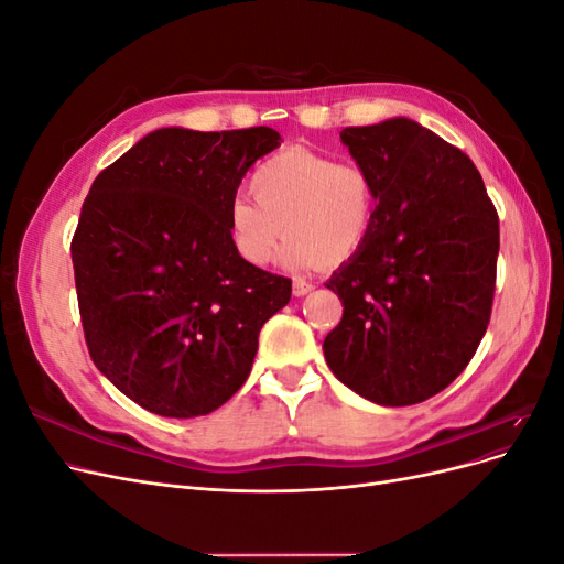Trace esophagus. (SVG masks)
Instances as JSON below:
<instances>
[{
    "instance_id": "obj_1",
    "label": "esophagus",
    "mask_w": 564,
    "mask_h": 564,
    "mask_svg": "<svg viewBox=\"0 0 564 564\" xmlns=\"http://www.w3.org/2000/svg\"><path fill=\"white\" fill-rule=\"evenodd\" d=\"M315 289V284L313 282H305V280H301V278H296L294 282H292V292H294V296H305V294H311Z\"/></svg>"
}]
</instances>
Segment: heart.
Here are the masks:
<instances>
[{
    "mask_svg": "<svg viewBox=\"0 0 564 564\" xmlns=\"http://www.w3.org/2000/svg\"><path fill=\"white\" fill-rule=\"evenodd\" d=\"M249 191L253 199L237 195L228 202L226 228L237 256L253 268L270 263L282 228L289 237L280 263L289 270L344 263L369 235L373 191L352 162L286 148L253 169Z\"/></svg>",
    "mask_w": 564,
    "mask_h": 564,
    "instance_id": "heart-1",
    "label": "heart"
}]
</instances>
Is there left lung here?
Listing matches in <instances>:
<instances>
[{
	"mask_svg": "<svg viewBox=\"0 0 564 564\" xmlns=\"http://www.w3.org/2000/svg\"><path fill=\"white\" fill-rule=\"evenodd\" d=\"M340 143L377 209L362 249L324 284L344 317L322 350L365 400L416 404L466 369L487 332L499 216L470 158L414 119L348 127Z\"/></svg>",
	"mask_w": 564,
	"mask_h": 564,
	"instance_id": "8db88e82",
	"label": "left lung"
}]
</instances>
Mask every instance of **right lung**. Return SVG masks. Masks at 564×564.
Instances as JSON below:
<instances>
[{"instance_id":"right-lung-1","label":"right lung","mask_w":564,"mask_h":564,"mask_svg":"<svg viewBox=\"0 0 564 564\" xmlns=\"http://www.w3.org/2000/svg\"><path fill=\"white\" fill-rule=\"evenodd\" d=\"M270 127L158 129L100 172L73 237L79 315L98 371L152 414L195 419L247 381L292 282L245 263L228 202L280 148Z\"/></svg>"}]
</instances>
